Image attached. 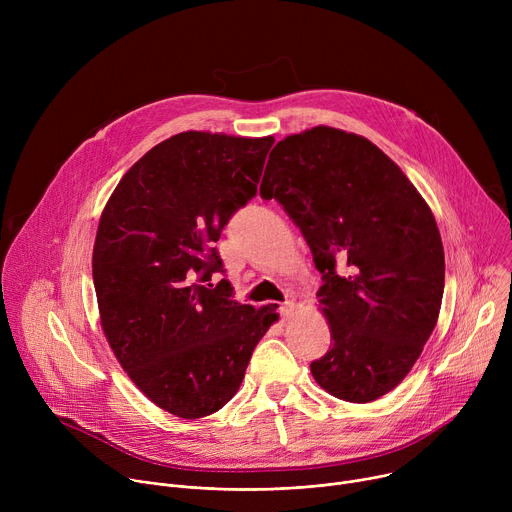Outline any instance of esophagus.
Here are the masks:
<instances>
[{
  "instance_id": "esophagus-1",
  "label": "esophagus",
  "mask_w": 512,
  "mask_h": 512,
  "mask_svg": "<svg viewBox=\"0 0 512 512\" xmlns=\"http://www.w3.org/2000/svg\"><path fill=\"white\" fill-rule=\"evenodd\" d=\"M294 308H296L294 300H287V302H283V304L279 306V314H281V318H283V320H287V318L291 316V312H294Z\"/></svg>"
}]
</instances>
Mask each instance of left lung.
<instances>
[{
  "mask_svg": "<svg viewBox=\"0 0 512 512\" xmlns=\"http://www.w3.org/2000/svg\"><path fill=\"white\" fill-rule=\"evenodd\" d=\"M259 192L300 227L322 273L332 346L310 364L316 383L350 403L393 391L444 296V245L421 194L375 143L324 125L275 145Z\"/></svg>",
  "mask_w": 512,
  "mask_h": 512,
  "instance_id": "1",
  "label": "left lung"
}]
</instances>
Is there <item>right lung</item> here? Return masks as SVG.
I'll return each mask as SVG.
<instances>
[{
    "label": "right lung",
    "mask_w": 512,
    "mask_h": 512,
    "mask_svg": "<svg viewBox=\"0 0 512 512\" xmlns=\"http://www.w3.org/2000/svg\"><path fill=\"white\" fill-rule=\"evenodd\" d=\"M273 137L184 131L121 178L99 221L93 281L121 367L158 407L198 419L239 391L275 308L233 300L214 243L255 194Z\"/></svg>",
    "instance_id": "add662e5"
}]
</instances>
